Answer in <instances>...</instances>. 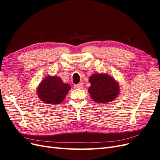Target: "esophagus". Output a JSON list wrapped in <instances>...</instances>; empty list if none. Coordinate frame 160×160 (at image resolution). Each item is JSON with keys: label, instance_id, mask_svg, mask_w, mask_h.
Returning a JSON list of instances; mask_svg holds the SVG:
<instances>
[{"label": "esophagus", "instance_id": "34e87169", "mask_svg": "<svg viewBox=\"0 0 160 160\" xmlns=\"http://www.w3.org/2000/svg\"><path fill=\"white\" fill-rule=\"evenodd\" d=\"M74 87H75V89H82V88H83V83H80L79 84L75 85Z\"/></svg>", "mask_w": 160, "mask_h": 160}]
</instances>
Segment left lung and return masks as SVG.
I'll return each mask as SVG.
<instances>
[{"mask_svg":"<svg viewBox=\"0 0 160 160\" xmlns=\"http://www.w3.org/2000/svg\"><path fill=\"white\" fill-rule=\"evenodd\" d=\"M91 86L88 89L95 102L108 103L118 97L120 88L118 81L107 73H94L89 77Z\"/></svg>","mask_w":160,"mask_h":160,"instance_id":"left-lung-1","label":"left lung"}]
</instances>
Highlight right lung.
Listing matches in <instances>:
<instances>
[{"label": "right lung", "mask_w": 160, "mask_h": 160, "mask_svg": "<svg viewBox=\"0 0 160 160\" xmlns=\"http://www.w3.org/2000/svg\"><path fill=\"white\" fill-rule=\"evenodd\" d=\"M70 89L59 77L48 75L38 85L37 93L43 103L54 105L61 103Z\"/></svg>", "instance_id": "obj_1"}]
</instances>
